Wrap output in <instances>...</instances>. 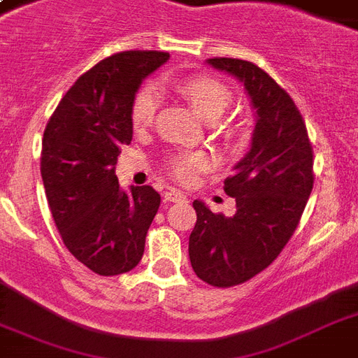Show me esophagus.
Listing matches in <instances>:
<instances>
[{
  "mask_svg": "<svg viewBox=\"0 0 358 358\" xmlns=\"http://www.w3.org/2000/svg\"><path fill=\"white\" fill-rule=\"evenodd\" d=\"M163 201L165 202H180V201H185V195L184 193H180L176 189H171L167 191L165 195H163Z\"/></svg>",
  "mask_w": 358,
  "mask_h": 358,
  "instance_id": "obj_1",
  "label": "esophagus"
}]
</instances>
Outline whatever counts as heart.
Instances as JSON below:
<instances>
[{
  "label": "heart",
  "instance_id": "heart-1",
  "mask_svg": "<svg viewBox=\"0 0 358 358\" xmlns=\"http://www.w3.org/2000/svg\"><path fill=\"white\" fill-rule=\"evenodd\" d=\"M174 89L191 103L196 115L204 120H215L224 113V109L230 103V91L223 81L215 80L212 76L196 74L189 78L174 81ZM157 108V92L154 87H143L134 98L131 106V122L135 128H145L154 120ZM227 135L234 134V129H224ZM210 159L202 152H187L174 156L169 163V167L180 182H191L196 174L208 169Z\"/></svg>",
  "mask_w": 358,
  "mask_h": 358
}]
</instances>
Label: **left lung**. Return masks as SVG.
Returning <instances> with one entry per match:
<instances>
[{"instance_id": "left-lung-1", "label": "left lung", "mask_w": 358, "mask_h": 358, "mask_svg": "<svg viewBox=\"0 0 358 358\" xmlns=\"http://www.w3.org/2000/svg\"><path fill=\"white\" fill-rule=\"evenodd\" d=\"M206 63L243 85L256 119L249 152L224 180L227 195L236 199L234 215L193 202L191 267L204 282L229 288L264 271L288 243L310 196L314 162L303 117L275 80L241 59Z\"/></svg>"}]
</instances>
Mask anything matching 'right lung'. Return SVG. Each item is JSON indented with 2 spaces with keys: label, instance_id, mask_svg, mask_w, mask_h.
Wrapping results in <instances>:
<instances>
[{
  "label": "right lung",
  "instance_id": "right-lung-1",
  "mask_svg": "<svg viewBox=\"0 0 358 358\" xmlns=\"http://www.w3.org/2000/svg\"><path fill=\"white\" fill-rule=\"evenodd\" d=\"M165 52H120L94 64L70 87L42 139L41 174L66 249L91 271H131L145 252L159 208L150 185L120 189L115 163L134 135L131 106Z\"/></svg>",
  "mask_w": 358,
  "mask_h": 358
}]
</instances>
